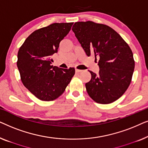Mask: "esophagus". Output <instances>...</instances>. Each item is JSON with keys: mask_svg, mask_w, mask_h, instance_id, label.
Wrapping results in <instances>:
<instances>
[{"mask_svg": "<svg viewBox=\"0 0 148 148\" xmlns=\"http://www.w3.org/2000/svg\"><path fill=\"white\" fill-rule=\"evenodd\" d=\"M75 71L77 73H81L83 71V70H80V69H75Z\"/></svg>", "mask_w": 148, "mask_h": 148, "instance_id": "esophagus-1", "label": "esophagus"}]
</instances>
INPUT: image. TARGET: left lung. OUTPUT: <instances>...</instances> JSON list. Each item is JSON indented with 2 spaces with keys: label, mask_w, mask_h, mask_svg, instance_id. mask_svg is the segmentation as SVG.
<instances>
[{
  "label": "left lung",
  "mask_w": 148,
  "mask_h": 148,
  "mask_svg": "<svg viewBox=\"0 0 148 148\" xmlns=\"http://www.w3.org/2000/svg\"><path fill=\"white\" fill-rule=\"evenodd\" d=\"M88 56H99L98 74L90 71L92 79L86 90L95 102L110 104L123 96L129 88L135 61L130 47L114 29L93 21L76 22L72 27Z\"/></svg>",
  "instance_id": "1"
}]
</instances>
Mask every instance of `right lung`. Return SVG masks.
<instances>
[{"label": "right lung", "instance_id": "1", "mask_svg": "<svg viewBox=\"0 0 148 148\" xmlns=\"http://www.w3.org/2000/svg\"><path fill=\"white\" fill-rule=\"evenodd\" d=\"M73 24L55 23L36 30L18 51L17 65L21 82L40 100L52 101L58 98L75 75L73 67L53 66L51 59Z\"/></svg>", "mask_w": 148, "mask_h": 148}]
</instances>
